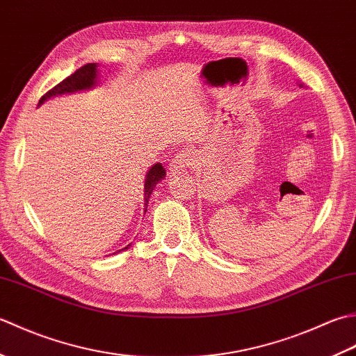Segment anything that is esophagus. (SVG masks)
<instances>
[{
	"instance_id": "obj_1",
	"label": "esophagus",
	"mask_w": 356,
	"mask_h": 356,
	"mask_svg": "<svg viewBox=\"0 0 356 356\" xmlns=\"http://www.w3.org/2000/svg\"><path fill=\"white\" fill-rule=\"evenodd\" d=\"M193 163L195 161H193L192 154H188V152H179V154L173 156V159L170 161L169 170L170 172H181L187 168H191Z\"/></svg>"
}]
</instances>
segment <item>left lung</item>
<instances>
[{
  "label": "left lung",
  "mask_w": 356,
  "mask_h": 356,
  "mask_svg": "<svg viewBox=\"0 0 356 356\" xmlns=\"http://www.w3.org/2000/svg\"><path fill=\"white\" fill-rule=\"evenodd\" d=\"M300 86H302V84H300Z\"/></svg>",
  "instance_id": "1"
}]
</instances>
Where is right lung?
Wrapping results in <instances>:
<instances>
[{"label": "right lung", "instance_id": "add662e5", "mask_svg": "<svg viewBox=\"0 0 356 356\" xmlns=\"http://www.w3.org/2000/svg\"><path fill=\"white\" fill-rule=\"evenodd\" d=\"M97 67H98L97 63H89V64H86V66L79 67L70 76L63 79L60 84H56L54 89H50L46 95H42L40 99V104H42L46 99L52 98V97L64 95V93H74V92L92 89V87H95L97 78H98ZM164 177H165V169L163 168L161 163H156L149 169L147 175H146V183H144V204H146V210H147L149 198H150L152 192H154L156 183H159V181H161ZM146 210H144V212H146ZM129 245L124 249H129Z\"/></svg>", "mask_w": 356, "mask_h": 356}]
</instances>
